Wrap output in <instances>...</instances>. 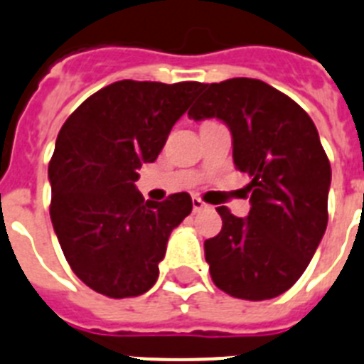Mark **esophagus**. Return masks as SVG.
Here are the masks:
<instances>
[{
    "mask_svg": "<svg viewBox=\"0 0 364 364\" xmlns=\"http://www.w3.org/2000/svg\"><path fill=\"white\" fill-rule=\"evenodd\" d=\"M191 204H193V212H200V210L208 208V204L204 203V200H200L199 197H193V199H191Z\"/></svg>",
    "mask_w": 364,
    "mask_h": 364,
    "instance_id": "esophagus-1",
    "label": "esophagus"
}]
</instances>
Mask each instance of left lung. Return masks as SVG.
<instances>
[{
	"label": "left lung",
	"instance_id": "obj_1",
	"mask_svg": "<svg viewBox=\"0 0 364 364\" xmlns=\"http://www.w3.org/2000/svg\"><path fill=\"white\" fill-rule=\"evenodd\" d=\"M189 119H219L232 134L236 169L251 182V210L219 206L221 232L204 242L210 275L229 296L272 299L301 277L327 227L331 165L311 117L253 77L210 83Z\"/></svg>",
	"mask_w": 364,
	"mask_h": 364
}]
</instances>
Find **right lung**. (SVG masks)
I'll return each instance as SVG.
<instances>
[{
    "mask_svg": "<svg viewBox=\"0 0 364 364\" xmlns=\"http://www.w3.org/2000/svg\"><path fill=\"white\" fill-rule=\"evenodd\" d=\"M203 89L199 81H115L89 96L57 135L50 218L72 272L95 292L122 299L154 287L167 240L193 204L184 191L145 200L137 169L158 158Z\"/></svg>",
    "mask_w": 364,
    "mask_h": 364,
    "instance_id": "obj_1",
    "label": "right lung"
}]
</instances>
